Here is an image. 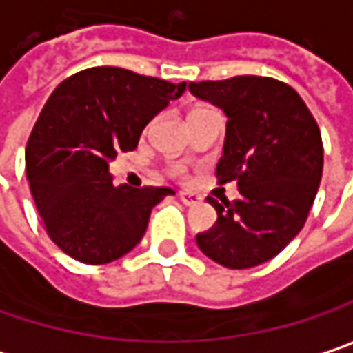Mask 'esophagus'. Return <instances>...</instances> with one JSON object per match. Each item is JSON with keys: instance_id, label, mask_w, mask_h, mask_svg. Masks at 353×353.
I'll return each instance as SVG.
<instances>
[{"instance_id": "1", "label": "esophagus", "mask_w": 353, "mask_h": 353, "mask_svg": "<svg viewBox=\"0 0 353 353\" xmlns=\"http://www.w3.org/2000/svg\"><path fill=\"white\" fill-rule=\"evenodd\" d=\"M179 200H181L185 206H196V204L202 202V198H200L198 194H194V192H179Z\"/></svg>"}]
</instances>
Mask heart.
Segmentation results:
<instances>
[{"mask_svg": "<svg viewBox=\"0 0 353 353\" xmlns=\"http://www.w3.org/2000/svg\"><path fill=\"white\" fill-rule=\"evenodd\" d=\"M170 174L181 179V177H185V168H183V165H172V168H170Z\"/></svg>", "mask_w": 353, "mask_h": 353, "instance_id": "obj_1", "label": "heart"}]
</instances>
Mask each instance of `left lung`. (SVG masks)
Instances as JSON below:
<instances>
[{
  "label": "left lung",
  "mask_w": 353,
  "mask_h": 353,
  "mask_svg": "<svg viewBox=\"0 0 353 353\" xmlns=\"http://www.w3.org/2000/svg\"><path fill=\"white\" fill-rule=\"evenodd\" d=\"M190 92L220 107L226 121L220 183L236 181L241 198H214L216 224L196 236L200 250L228 269L271 261L303 228L321 172L319 127L295 88L269 77L190 82Z\"/></svg>",
  "instance_id": "8db88e82"
}]
</instances>
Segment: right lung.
<instances>
[{
    "label": "right lung",
    "mask_w": 353,
    "mask_h": 353,
    "mask_svg": "<svg viewBox=\"0 0 353 353\" xmlns=\"http://www.w3.org/2000/svg\"><path fill=\"white\" fill-rule=\"evenodd\" d=\"M185 90L125 68L97 66L60 82L26 145V176L54 244L86 265H105L143 239L170 188L112 185L109 161L133 151L145 125Z\"/></svg>",
    "instance_id": "1"
}]
</instances>
